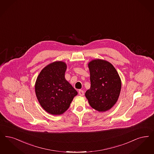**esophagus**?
Listing matches in <instances>:
<instances>
[{
	"mask_svg": "<svg viewBox=\"0 0 154 154\" xmlns=\"http://www.w3.org/2000/svg\"><path fill=\"white\" fill-rule=\"evenodd\" d=\"M79 95L81 96H82L84 95V91L82 90H79Z\"/></svg>",
	"mask_w": 154,
	"mask_h": 154,
	"instance_id": "34e87169",
	"label": "esophagus"
}]
</instances>
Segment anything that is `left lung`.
<instances>
[{
	"instance_id": "8db88e82",
	"label": "left lung",
	"mask_w": 154,
	"mask_h": 154,
	"mask_svg": "<svg viewBox=\"0 0 154 154\" xmlns=\"http://www.w3.org/2000/svg\"><path fill=\"white\" fill-rule=\"evenodd\" d=\"M88 66L91 85L85 93L86 99L93 109L108 111L115 104L120 93L119 75L111 63L104 60H93Z\"/></svg>"
}]
</instances>
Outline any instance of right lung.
I'll use <instances>...</instances> for the list:
<instances>
[{
	"label": "right lung",
	"instance_id": "add662e5",
	"mask_svg": "<svg viewBox=\"0 0 154 154\" xmlns=\"http://www.w3.org/2000/svg\"><path fill=\"white\" fill-rule=\"evenodd\" d=\"M66 65L54 62L43 68L37 77L35 89L43 109L51 115H61L69 108L77 92L65 78Z\"/></svg>",
	"mask_w": 154,
	"mask_h": 154
}]
</instances>
